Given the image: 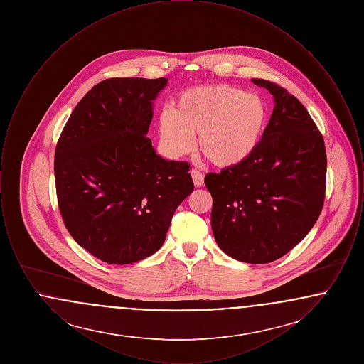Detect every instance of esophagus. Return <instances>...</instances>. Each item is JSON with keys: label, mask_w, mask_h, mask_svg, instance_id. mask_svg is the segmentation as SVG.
I'll use <instances>...</instances> for the list:
<instances>
[{"label": "esophagus", "mask_w": 364, "mask_h": 364, "mask_svg": "<svg viewBox=\"0 0 364 364\" xmlns=\"http://www.w3.org/2000/svg\"><path fill=\"white\" fill-rule=\"evenodd\" d=\"M191 176H192V180H193L195 187H202V186H203L205 177H203V174L200 173L199 171L192 169V171H191Z\"/></svg>", "instance_id": "34e87169"}]
</instances>
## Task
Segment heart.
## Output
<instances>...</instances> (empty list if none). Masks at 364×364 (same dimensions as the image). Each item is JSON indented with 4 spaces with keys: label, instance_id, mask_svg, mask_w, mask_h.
<instances>
[{
    "label": "heart",
    "instance_id": "b5f03b06",
    "mask_svg": "<svg viewBox=\"0 0 364 364\" xmlns=\"http://www.w3.org/2000/svg\"><path fill=\"white\" fill-rule=\"evenodd\" d=\"M267 119L258 94L215 85L193 87L177 97L171 113L158 120L159 138L169 154L184 156L198 147L218 168L242 164L255 151Z\"/></svg>",
    "mask_w": 364,
    "mask_h": 364
}]
</instances>
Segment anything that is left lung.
Masks as SVG:
<instances>
[{
  "mask_svg": "<svg viewBox=\"0 0 364 364\" xmlns=\"http://www.w3.org/2000/svg\"><path fill=\"white\" fill-rule=\"evenodd\" d=\"M274 97L255 151L240 165L208 173L211 229L233 259L270 263L289 252L316 223L325 200L326 150L307 109L285 88L251 79Z\"/></svg>",
  "mask_w": 364,
  "mask_h": 364,
  "instance_id": "left-lung-1",
  "label": "left lung"
}]
</instances>
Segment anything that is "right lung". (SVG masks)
Masks as SVG:
<instances>
[{
	"instance_id": "1",
	"label": "right lung",
	"mask_w": 364,
	"mask_h": 364,
	"mask_svg": "<svg viewBox=\"0 0 364 364\" xmlns=\"http://www.w3.org/2000/svg\"><path fill=\"white\" fill-rule=\"evenodd\" d=\"M166 85V77L104 80L76 105L58 139L54 177L64 224L106 263L156 252L193 191L188 162L164 159L146 136Z\"/></svg>"
}]
</instances>
